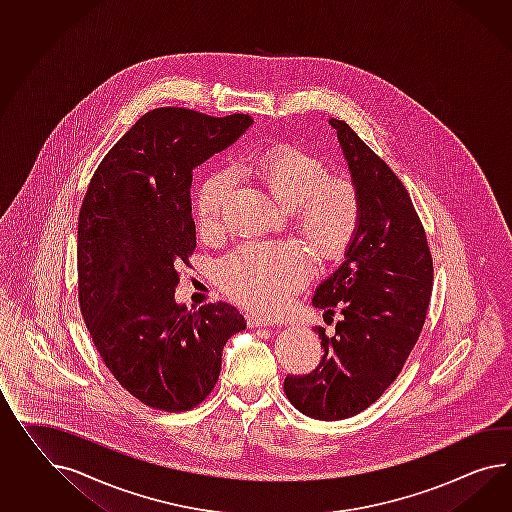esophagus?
<instances>
[{
	"mask_svg": "<svg viewBox=\"0 0 512 512\" xmlns=\"http://www.w3.org/2000/svg\"><path fill=\"white\" fill-rule=\"evenodd\" d=\"M247 325H249L250 328L273 327L276 323L275 321H271V319L260 317V315H247Z\"/></svg>",
	"mask_w": 512,
	"mask_h": 512,
	"instance_id": "esophagus-1",
	"label": "esophagus"
}]
</instances>
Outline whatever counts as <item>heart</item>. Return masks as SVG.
<instances>
[{
  "label": "heart",
  "mask_w": 512,
  "mask_h": 512,
  "mask_svg": "<svg viewBox=\"0 0 512 512\" xmlns=\"http://www.w3.org/2000/svg\"><path fill=\"white\" fill-rule=\"evenodd\" d=\"M271 195L293 210L297 230L325 258L341 256L353 241L360 202L345 178H328L321 159L295 146H275L254 161ZM236 187V172L219 169L200 187L198 224L213 228ZM312 275V260L295 243H245L215 265V280L228 297L254 312L275 314Z\"/></svg>",
  "instance_id": "1"
}]
</instances>
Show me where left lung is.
<instances>
[{"instance_id": "obj_1", "label": "left lung", "mask_w": 512, "mask_h": 512, "mask_svg": "<svg viewBox=\"0 0 512 512\" xmlns=\"http://www.w3.org/2000/svg\"><path fill=\"white\" fill-rule=\"evenodd\" d=\"M338 133L360 219L340 267L315 288L312 304L341 314L336 334L315 327L323 358L308 375H288L289 403L315 420L356 416L394 382L420 338L431 301L433 260L405 185L351 130Z\"/></svg>"}]
</instances>
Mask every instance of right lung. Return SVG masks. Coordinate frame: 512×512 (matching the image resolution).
<instances>
[{
  "label": "right lung",
  "instance_id": "obj_1",
  "mask_svg": "<svg viewBox=\"0 0 512 512\" xmlns=\"http://www.w3.org/2000/svg\"><path fill=\"white\" fill-rule=\"evenodd\" d=\"M252 126L165 107L102 159L78 221L81 314L113 377L148 407L180 412L210 395L224 345L247 328L228 302L178 304V267L197 247L193 171Z\"/></svg>",
  "mask_w": 512,
  "mask_h": 512
}]
</instances>
